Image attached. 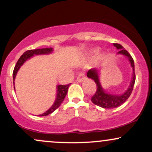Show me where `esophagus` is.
Wrapping results in <instances>:
<instances>
[{"label":"esophagus","mask_w":152,"mask_h":152,"mask_svg":"<svg viewBox=\"0 0 152 152\" xmlns=\"http://www.w3.org/2000/svg\"><path fill=\"white\" fill-rule=\"evenodd\" d=\"M84 79H85L84 74H80L79 76H78V77H77V78H76V81L79 82V83H80V82H82Z\"/></svg>","instance_id":"1"}]
</instances>
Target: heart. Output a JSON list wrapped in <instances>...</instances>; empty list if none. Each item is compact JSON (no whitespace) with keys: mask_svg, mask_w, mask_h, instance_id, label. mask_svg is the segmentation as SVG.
<instances>
[{"mask_svg":"<svg viewBox=\"0 0 152 152\" xmlns=\"http://www.w3.org/2000/svg\"><path fill=\"white\" fill-rule=\"evenodd\" d=\"M98 52H99L98 48H95V49H94L93 50H92V53L93 54H96Z\"/></svg>","mask_w":152,"mask_h":152,"instance_id":"b5f03b06","label":"heart"}]
</instances>
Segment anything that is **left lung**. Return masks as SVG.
Returning <instances> with one entry per match:
<instances>
[{"mask_svg":"<svg viewBox=\"0 0 152 152\" xmlns=\"http://www.w3.org/2000/svg\"><path fill=\"white\" fill-rule=\"evenodd\" d=\"M113 44L118 50L116 54L123 55L128 58L132 69H133V76H132L129 86L126 91L121 95H116V94L106 93V91L102 88L100 81H99V71L97 70L96 69H91L88 70L87 72V76L88 78L93 79L96 84V91L95 94L91 97V102L95 105L101 106L104 109H114V108L121 106L126 102L132 93L136 80L135 73H134V62L132 56L126 50L124 49V47L121 45L118 44V43H113Z\"/></svg>","mask_w":152,"mask_h":152,"instance_id":"1","label":"left lung"}]
</instances>
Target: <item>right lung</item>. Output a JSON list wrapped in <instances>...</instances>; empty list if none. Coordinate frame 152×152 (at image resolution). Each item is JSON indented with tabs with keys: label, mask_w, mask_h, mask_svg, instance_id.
I'll use <instances>...</instances> for the list:
<instances>
[{
	"label": "right lung",
	"mask_w": 152,
	"mask_h": 152,
	"mask_svg": "<svg viewBox=\"0 0 152 152\" xmlns=\"http://www.w3.org/2000/svg\"><path fill=\"white\" fill-rule=\"evenodd\" d=\"M53 51V48H39V49H34V50H26V52H24L23 54L19 58L18 61L16 63V65L15 66L14 70H13V81H15V76H16L17 72H18L19 69L20 68L23 64L26 62V61H27L28 58H31V57L34 56V55H43V54H49ZM13 84H14V82H13ZM71 83L68 85H58L57 86V92H56V99L55 102L53 103V105L51 106V107L49 109L47 110L45 113L43 114L38 115L39 116H47V115L51 114L53 113L56 109H57L60 106L61 103L64 102L65 96L67 94L68 89H69V86H70ZM15 88V87H14Z\"/></svg>",
	"instance_id": "obj_1"
}]
</instances>
